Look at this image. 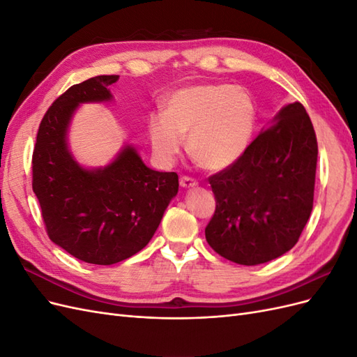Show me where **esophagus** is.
I'll use <instances>...</instances> for the list:
<instances>
[{"label":"esophagus","mask_w":357,"mask_h":357,"mask_svg":"<svg viewBox=\"0 0 357 357\" xmlns=\"http://www.w3.org/2000/svg\"><path fill=\"white\" fill-rule=\"evenodd\" d=\"M180 186L185 188V189L195 188V186H198V180H195L193 177H189V176H183L180 178Z\"/></svg>","instance_id":"obj_1"}]
</instances>
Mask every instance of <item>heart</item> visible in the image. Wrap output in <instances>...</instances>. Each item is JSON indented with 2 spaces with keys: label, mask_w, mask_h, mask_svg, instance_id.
<instances>
[{
  "label": "heart",
  "mask_w": 357,
  "mask_h": 357,
  "mask_svg": "<svg viewBox=\"0 0 357 357\" xmlns=\"http://www.w3.org/2000/svg\"><path fill=\"white\" fill-rule=\"evenodd\" d=\"M256 105L244 88L195 84L183 88L165 105V116L149 119V138L156 156L169 162L180 152L183 137L198 164L220 171L238 160L252 142Z\"/></svg>",
  "instance_id": "b5f03b06"
}]
</instances>
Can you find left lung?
Segmentation results:
<instances>
[{
  "mask_svg": "<svg viewBox=\"0 0 357 357\" xmlns=\"http://www.w3.org/2000/svg\"><path fill=\"white\" fill-rule=\"evenodd\" d=\"M317 138L301 102L287 104L244 155L208 177L215 210L205 238L240 265L273 261L294 247L312 210Z\"/></svg>",
  "mask_w": 357,
  "mask_h": 357,
  "instance_id": "obj_1",
  "label": "left lung"
}]
</instances>
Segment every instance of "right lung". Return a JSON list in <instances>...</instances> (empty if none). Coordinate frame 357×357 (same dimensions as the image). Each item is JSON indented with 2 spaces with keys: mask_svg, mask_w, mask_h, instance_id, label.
<instances>
[{
  "mask_svg": "<svg viewBox=\"0 0 357 357\" xmlns=\"http://www.w3.org/2000/svg\"><path fill=\"white\" fill-rule=\"evenodd\" d=\"M119 75H96L71 86L43 116L32 152V190L49 238L83 262L112 265L134 256L152 240L169 201L177 172H159L126 146L105 168L89 171L67 149L75 107L112 98Z\"/></svg>",
  "mask_w": 357,
  "mask_h": 357,
  "instance_id": "1",
  "label": "right lung"
}]
</instances>
